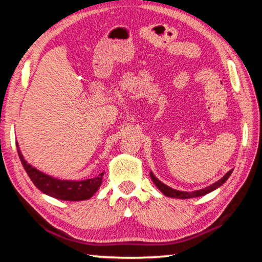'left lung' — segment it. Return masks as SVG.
<instances>
[{
  "label": "left lung",
  "mask_w": 262,
  "mask_h": 262,
  "mask_svg": "<svg viewBox=\"0 0 262 262\" xmlns=\"http://www.w3.org/2000/svg\"><path fill=\"white\" fill-rule=\"evenodd\" d=\"M233 170H230L228 173H225L222 178L216 181L210 186H207V187L202 188V189H198V190H193V192H184V190H178V189H174L170 187V186L165 185L164 183H162L161 180H159L156 176L152 173V171H150V177H151V180L152 183L156 185V187L161 190V192L165 195V196L168 198H174V199H190V198H198V196H203V195H206L208 193L212 192V190L217 189L219 187H221L222 185H223L225 181L229 179V177L231 176Z\"/></svg>",
  "instance_id": "1"
}]
</instances>
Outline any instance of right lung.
Listing matches in <instances>:
<instances>
[{
  "label": "right lung",
  "instance_id": "add662e5",
  "mask_svg": "<svg viewBox=\"0 0 262 262\" xmlns=\"http://www.w3.org/2000/svg\"><path fill=\"white\" fill-rule=\"evenodd\" d=\"M16 145L20 162L23 164L30 179L32 180V183L39 190H41L43 194L50 195L52 198L64 201L89 200L98 190L101 183H103L104 173H100L95 178L84 180H62L48 176L31 165L28 161H25L17 142Z\"/></svg>",
  "mask_w": 262,
  "mask_h": 262
}]
</instances>
